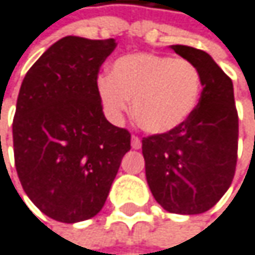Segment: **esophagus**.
Here are the masks:
<instances>
[{"label":"esophagus","instance_id":"34e87169","mask_svg":"<svg viewBox=\"0 0 255 255\" xmlns=\"http://www.w3.org/2000/svg\"><path fill=\"white\" fill-rule=\"evenodd\" d=\"M141 139L138 138V136H132V148H135V150H138V148H141Z\"/></svg>","mask_w":255,"mask_h":255}]
</instances>
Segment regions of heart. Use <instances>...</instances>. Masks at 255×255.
Instances as JSON below:
<instances>
[{"label":"heart","mask_w":255,"mask_h":255,"mask_svg":"<svg viewBox=\"0 0 255 255\" xmlns=\"http://www.w3.org/2000/svg\"><path fill=\"white\" fill-rule=\"evenodd\" d=\"M105 113L119 120L133 101L135 122L150 133H168L195 111L201 94L198 67L186 58L151 52L128 54L96 84Z\"/></svg>","instance_id":"b5f03b06"}]
</instances>
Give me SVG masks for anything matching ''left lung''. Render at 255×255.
<instances>
[{
	"instance_id": "8db88e82",
	"label": "left lung",
	"mask_w": 255,
	"mask_h": 255,
	"mask_svg": "<svg viewBox=\"0 0 255 255\" xmlns=\"http://www.w3.org/2000/svg\"><path fill=\"white\" fill-rule=\"evenodd\" d=\"M171 49L198 67L203 91L180 128L142 138L145 179L167 212L198 215L212 209L233 182L239 119L233 82L213 58L185 45Z\"/></svg>"
}]
</instances>
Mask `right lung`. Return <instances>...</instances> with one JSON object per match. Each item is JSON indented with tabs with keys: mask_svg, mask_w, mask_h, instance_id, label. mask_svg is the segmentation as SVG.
Instances as JSON below:
<instances>
[{
	"mask_svg": "<svg viewBox=\"0 0 255 255\" xmlns=\"http://www.w3.org/2000/svg\"><path fill=\"white\" fill-rule=\"evenodd\" d=\"M114 39L67 36L26 72L13 119L14 165L25 194L46 216L73 224L98 215L130 133L111 125L98 73Z\"/></svg>",
	"mask_w": 255,
	"mask_h": 255,
	"instance_id": "add662e5",
	"label": "right lung"
}]
</instances>
